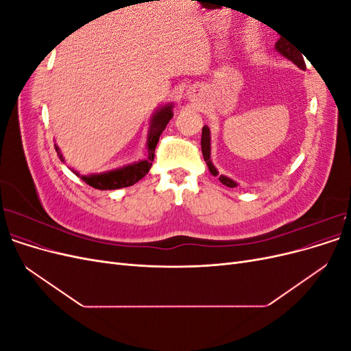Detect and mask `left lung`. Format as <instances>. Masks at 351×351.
<instances>
[{"instance_id":"8db88e82","label":"left lung","mask_w":351,"mask_h":351,"mask_svg":"<svg viewBox=\"0 0 351 351\" xmlns=\"http://www.w3.org/2000/svg\"><path fill=\"white\" fill-rule=\"evenodd\" d=\"M275 49H277L281 56H284L285 58H289L290 61H293L295 66H299L300 69H306L304 64V60L302 57V54L299 51H297L291 44H289L284 38H280L277 40V44H275ZM200 146H202V154H204V159L205 162L209 168V171L212 176H218L219 177V182L222 184H226L227 187H236L237 183L232 182L231 178L226 177V176H219V173L217 171V168L214 167L210 161V132H209V127L204 125V129H202V141H200Z\"/></svg>"}]
</instances>
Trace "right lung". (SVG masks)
Wrapping results in <instances>:
<instances>
[{
	"mask_svg": "<svg viewBox=\"0 0 351 351\" xmlns=\"http://www.w3.org/2000/svg\"><path fill=\"white\" fill-rule=\"evenodd\" d=\"M173 119V104H167L164 107L159 108L151 120L149 125V133H147V156L143 161L134 162L132 165H125L123 168H117L112 169V171L107 173H101V174H90V176H80L79 173L73 171L77 177H80L84 183L92 186L93 189H99V190H115V189H123V187H129L133 186L134 183L139 182L141 178H143L152 167V161L155 156V147L159 141V136L165 130L167 124L169 120ZM56 151L60 156L61 161H64L62 158L58 146L56 145Z\"/></svg>",
	"mask_w": 351,
	"mask_h": 351,
	"instance_id": "1",
	"label": "right lung"
}]
</instances>
